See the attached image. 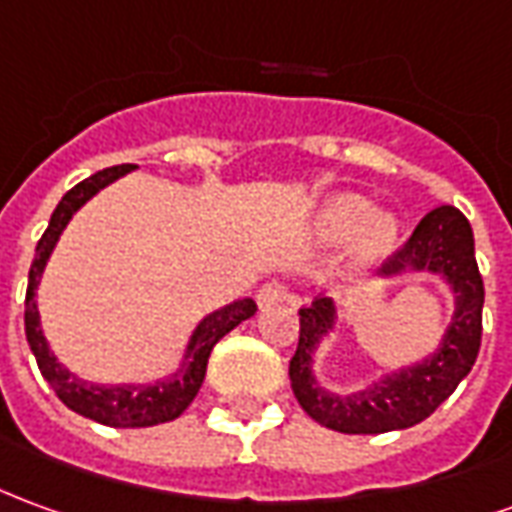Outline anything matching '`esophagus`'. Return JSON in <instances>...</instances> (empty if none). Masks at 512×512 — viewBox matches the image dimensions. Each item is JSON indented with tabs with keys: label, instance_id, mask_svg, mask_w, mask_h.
Masks as SVG:
<instances>
[{
	"label": "esophagus",
	"instance_id": "34e87169",
	"mask_svg": "<svg viewBox=\"0 0 512 512\" xmlns=\"http://www.w3.org/2000/svg\"><path fill=\"white\" fill-rule=\"evenodd\" d=\"M288 296H291V291H288V285H285V282L271 280V282H266L260 291H257V302H260L263 307H268V305H274V302L288 299Z\"/></svg>",
	"mask_w": 512,
	"mask_h": 512
}]
</instances>
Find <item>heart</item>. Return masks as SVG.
<instances>
[{
    "instance_id": "b5f03b06",
    "label": "heart",
    "mask_w": 512,
    "mask_h": 512,
    "mask_svg": "<svg viewBox=\"0 0 512 512\" xmlns=\"http://www.w3.org/2000/svg\"><path fill=\"white\" fill-rule=\"evenodd\" d=\"M368 216H371V205H368L366 199H360V196H338L321 213L318 232L324 238H330V241H341V238L355 235L368 220ZM393 235H396V224L388 216H374L367 227L363 228V249L380 252V249L391 244Z\"/></svg>"
}]
</instances>
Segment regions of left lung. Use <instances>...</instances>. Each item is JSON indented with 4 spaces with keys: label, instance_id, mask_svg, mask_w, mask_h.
I'll return each mask as SVG.
<instances>
[{
    "label": "left lung",
    "instance_id": "left-lung-1",
    "mask_svg": "<svg viewBox=\"0 0 512 512\" xmlns=\"http://www.w3.org/2000/svg\"><path fill=\"white\" fill-rule=\"evenodd\" d=\"M382 268L385 274H399L405 268L443 274L455 291V318L443 335L441 349L421 366L405 368L368 391L332 396L318 388L310 366L318 341L332 330L335 305L316 296L310 305L299 307V346L288 366L293 396L313 421L346 435L407 430L424 421L455 393L480 355L485 285L474 257V232L457 207L430 210Z\"/></svg>",
    "mask_w": 512,
    "mask_h": 512
}]
</instances>
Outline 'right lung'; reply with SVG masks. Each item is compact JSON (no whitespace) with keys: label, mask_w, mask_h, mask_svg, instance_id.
<instances>
[{"label":"right lung","mask_w":512,"mask_h":512,"mask_svg":"<svg viewBox=\"0 0 512 512\" xmlns=\"http://www.w3.org/2000/svg\"><path fill=\"white\" fill-rule=\"evenodd\" d=\"M135 166L124 163V166H113V169L96 171L94 177L82 180L80 185H74L69 194L60 199V205L55 207L49 227L41 235V241L35 246V257L30 266V285H27V302H24V332H27V343H30L32 355L38 360V368L44 374V380L52 385V391L57 393V399L63 405L80 413V416L99 421L105 427H152V424H163L177 418L185 407L194 402V396L202 388L207 371V357L213 352V346L235 330L241 321L249 316H255L257 305L252 299H238L232 305L221 307L196 327L188 343V355L182 363L180 374L169 382H157V385H91V382L77 380L69 368H63L55 360V355L46 346L44 332H41V318H38V305H35V288L38 280L44 274V266L52 249H55L60 232L66 230L69 219L80 210L96 191H102L105 185L113 180H119L121 174H127Z\"/></svg>","instance_id":"1"}]
</instances>
